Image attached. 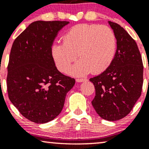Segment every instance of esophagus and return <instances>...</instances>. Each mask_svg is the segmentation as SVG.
<instances>
[{"mask_svg": "<svg viewBox=\"0 0 149 149\" xmlns=\"http://www.w3.org/2000/svg\"><path fill=\"white\" fill-rule=\"evenodd\" d=\"M76 82H78V83H81V82H85L87 80L86 78H76Z\"/></svg>", "mask_w": 149, "mask_h": 149, "instance_id": "34e87169", "label": "esophagus"}]
</instances>
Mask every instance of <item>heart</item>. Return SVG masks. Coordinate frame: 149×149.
Returning <instances> with one entry per match:
<instances>
[{"label":"heart","instance_id":"b5f03b06","mask_svg":"<svg viewBox=\"0 0 149 149\" xmlns=\"http://www.w3.org/2000/svg\"><path fill=\"white\" fill-rule=\"evenodd\" d=\"M62 41L51 47L52 57L61 72L67 71L78 57L80 59L71 69L72 74L100 73L109 68L115 57L116 36L107 26H74L63 36Z\"/></svg>","mask_w":149,"mask_h":149}]
</instances>
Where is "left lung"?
Segmentation results:
<instances>
[{"mask_svg": "<svg viewBox=\"0 0 149 149\" xmlns=\"http://www.w3.org/2000/svg\"><path fill=\"white\" fill-rule=\"evenodd\" d=\"M109 23L117 40L115 57L107 70L90 80L95 88L94 109L102 118L115 121L129 114L141 96L143 66L134 39L119 24Z\"/></svg>", "mask_w": 149, "mask_h": 149, "instance_id": "1", "label": "left lung"}]
</instances>
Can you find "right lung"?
Wrapping results in <instances>:
<instances>
[{"instance_id": "right-lung-1", "label": "right lung", "mask_w": 149, "mask_h": 149, "mask_svg": "<svg viewBox=\"0 0 149 149\" xmlns=\"http://www.w3.org/2000/svg\"><path fill=\"white\" fill-rule=\"evenodd\" d=\"M69 22L36 21L17 37L8 65V97L20 113L46 123L60 113L75 79L58 71L51 47L58 32Z\"/></svg>"}]
</instances>
